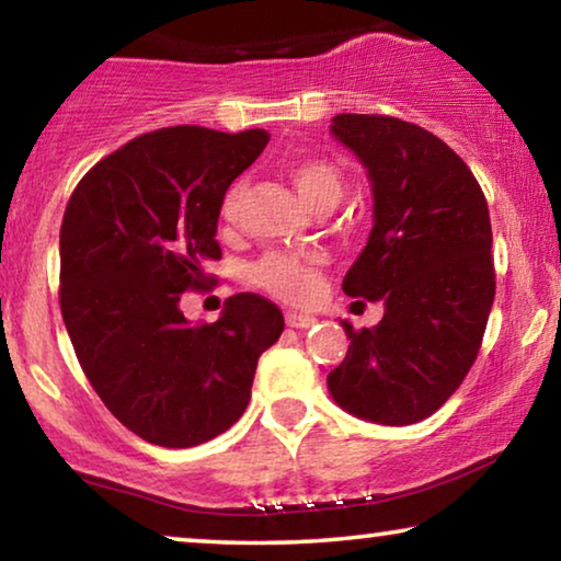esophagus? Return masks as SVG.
I'll return each instance as SVG.
<instances>
[{"mask_svg": "<svg viewBox=\"0 0 561 561\" xmlns=\"http://www.w3.org/2000/svg\"><path fill=\"white\" fill-rule=\"evenodd\" d=\"M313 321H317V319H313L311 313H298V311L286 313V324L294 327V329H306V327H311Z\"/></svg>", "mask_w": 561, "mask_h": 561, "instance_id": "esophagus-1", "label": "esophagus"}]
</instances>
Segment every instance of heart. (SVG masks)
<instances>
[{
  "label": "heart",
  "mask_w": 561,
  "mask_h": 561,
  "mask_svg": "<svg viewBox=\"0 0 561 561\" xmlns=\"http://www.w3.org/2000/svg\"><path fill=\"white\" fill-rule=\"evenodd\" d=\"M283 173L294 183L298 196L309 209L334 206L342 198L344 179L340 165L321 156H294L283 163ZM244 186L232 183L225 191L219 204L221 221H234L240 211ZM252 280L267 294L278 296L288 304H306L319 296L321 290V257L319 255H294V252H267L263 260L252 265Z\"/></svg>",
  "instance_id": "heart-1"
}]
</instances>
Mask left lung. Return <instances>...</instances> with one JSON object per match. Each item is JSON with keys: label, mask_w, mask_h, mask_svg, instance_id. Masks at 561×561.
<instances>
[{"label": "left lung", "mask_w": 561, "mask_h": 561, "mask_svg": "<svg viewBox=\"0 0 561 561\" xmlns=\"http://www.w3.org/2000/svg\"><path fill=\"white\" fill-rule=\"evenodd\" d=\"M332 133L363 160L375 202L370 240L342 290L386 313L370 329L342 321L350 347L329 393L357 419L416 424L462 386L493 309L485 194L447 142L411 122L336 114Z\"/></svg>", "instance_id": "left-lung-1"}]
</instances>
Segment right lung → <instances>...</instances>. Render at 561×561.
<instances>
[{
    "label": "right lung",
    "mask_w": 561,
    "mask_h": 561,
    "mask_svg": "<svg viewBox=\"0 0 561 561\" xmlns=\"http://www.w3.org/2000/svg\"><path fill=\"white\" fill-rule=\"evenodd\" d=\"M265 145V129L163 127L99 160L68 198L58 290L68 336L106 409L158 447L227 432L283 332L280 309L257 294L229 296L214 324L181 311L186 290L214 283L221 196Z\"/></svg>",
    "instance_id": "add662e5"
}]
</instances>
